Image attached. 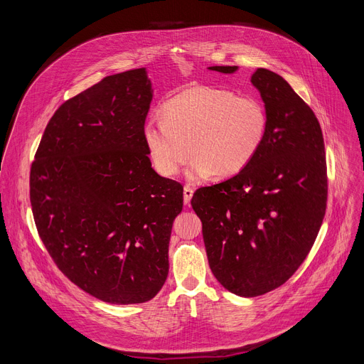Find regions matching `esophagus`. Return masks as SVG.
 I'll return each mask as SVG.
<instances>
[{"instance_id": "1", "label": "esophagus", "mask_w": 364, "mask_h": 364, "mask_svg": "<svg viewBox=\"0 0 364 364\" xmlns=\"http://www.w3.org/2000/svg\"><path fill=\"white\" fill-rule=\"evenodd\" d=\"M183 194H184V203H186V204H190L191 197H193V194H194V188L190 187V186H184Z\"/></svg>"}]
</instances>
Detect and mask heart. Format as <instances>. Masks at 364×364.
Masks as SVG:
<instances>
[{"label": "heart", "mask_w": 364, "mask_h": 364, "mask_svg": "<svg viewBox=\"0 0 364 364\" xmlns=\"http://www.w3.org/2000/svg\"><path fill=\"white\" fill-rule=\"evenodd\" d=\"M268 115L256 97L212 86L190 87L166 102L161 117H151L144 142L152 167L171 178L194 155L193 178L213 171L230 177L245 170L261 149Z\"/></svg>", "instance_id": "1"}]
</instances>
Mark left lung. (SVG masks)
<instances>
[{
	"label": "left lung",
	"instance_id": "1",
	"mask_svg": "<svg viewBox=\"0 0 364 364\" xmlns=\"http://www.w3.org/2000/svg\"><path fill=\"white\" fill-rule=\"evenodd\" d=\"M209 69L233 73L237 66ZM250 82L268 115L261 149L239 174L191 198L213 275L246 298L295 274L321 228L328 190L324 138L313 109L268 69H257Z\"/></svg>",
	"mask_w": 364,
	"mask_h": 364
}]
</instances>
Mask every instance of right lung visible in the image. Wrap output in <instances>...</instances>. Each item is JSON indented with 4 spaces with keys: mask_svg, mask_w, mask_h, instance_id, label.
Returning <instances> with one entry per match:
<instances>
[{
    "mask_svg": "<svg viewBox=\"0 0 364 364\" xmlns=\"http://www.w3.org/2000/svg\"><path fill=\"white\" fill-rule=\"evenodd\" d=\"M151 100L145 68L103 77L60 105L31 164V209L48 255L75 285L109 304L159 294L183 210V186L151 167Z\"/></svg>",
    "mask_w": 364,
    "mask_h": 364,
    "instance_id": "right-lung-1",
    "label": "right lung"
}]
</instances>
